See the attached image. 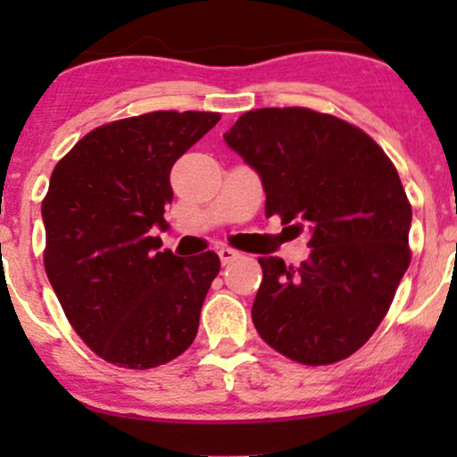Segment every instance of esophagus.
<instances>
[{
	"label": "esophagus",
	"instance_id": "34e87169",
	"mask_svg": "<svg viewBox=\"0 0 457 457\" xmlns=\"http://www.w3.org/2000/svg\"><path fill=\"white\" fill-rule=\"evenodd\" d=\"M238 256H241V254H238L237 250H232V247H220V250H219V258H220V262H223V265H229V262L237 261Z\"/></svg>",
	"mask_w": 457,
	"mask_h": 457
}]
</instances>
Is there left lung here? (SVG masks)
<instances>
[{
  "mask_svg": "<svg viewBox=\"0 0 457 457\" xmlns=\"http://www.w3.org/2000/svg\"><path fill=\"white\" fill-rule=\"evenodd\" d=\"M261 177L265 214L310 232V258H258L252 305L270 347L331 365L371 338L407 271L411 205L382 147L352 123L307 108L245 112L223 135Z\"/></svg>",
  "mask_w": 457,
  "mask_h": 457,
  "instance_id": "1",
  "label": "left lung"
}]
</instances>
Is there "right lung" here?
Instances as JSON below:
<instances>
[{
	"instance_id": "obj_1",
	"label": "right lung",
	"mask_w": 457,
	"mask_h": 457,
	"mask_svg": "<svg viewBox=\"0 0 457 457\" xmlns=\"http://www.w3.org/2000/svg\"><path fill=\"white\" fill-rule=\"evenodd\" d=\"M219 112H147L101 126L54 165L41 203L44 265L72 329L104 361L152 370L195 340L214 252L179 258L168 229L170 170Z\"/></svg>"
}]
</instances>
